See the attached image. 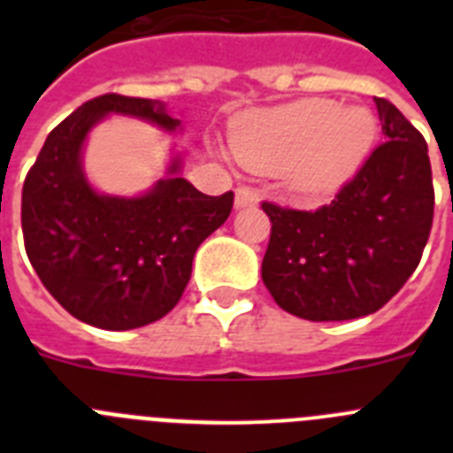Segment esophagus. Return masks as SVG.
<instances>
[{
  "label": "esophagus",
  "mask_w": 453,
  "mask_h": 453,
  "mask_svg": "<svg viewBox=\"0 0 453 453\" xmlns=\"http://www.w3.org/2000/svg\"><path fill=\"white\" fill-rule=\"evenodd\" d=\"M258 203V192L247 186H240L235 190V208H251Z\"/></svg>",
  "instance_id": "obj_1"
}]
</instances>
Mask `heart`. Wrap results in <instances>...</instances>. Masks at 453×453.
<instances>
[{"label":"heart","mask_w":453,"mask_h":453,"mask_svg":"<svg viewBox=\"0 0 453 453\" xmlns=\"http://www.w3.org/2000/svg\"><path fill=\"white\" fill-rule=\"evenodd\" d=\"M376 122L367 108L331 99H299L254 111L231 127V151L254 172H283L302 195H326L347 181L370 154Z\"/></svg>","instance_id":"heart-1"}]
</instances>
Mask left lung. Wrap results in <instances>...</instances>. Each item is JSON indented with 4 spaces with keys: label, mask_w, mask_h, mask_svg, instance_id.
Here are the masks:
<instances>
[{
    "label": "left lung",
    "mask_w": 453,
    "mask_h": 453,
    "mask_svg": "<svg viewBox=\"0 0 453 453\" xmlns=\"http://www.w3.org/2000/svg\"><path fill=\"white\" fill-rule=\"evenodd\" d=\"M386 142L318 211L263 202L272 222L263 283L311 322H342L386 306L419 265L434 224L426 140L395 104L374 97Z\"/></svg>",
    "instance_id": "8db88e82"
}]
</instances>
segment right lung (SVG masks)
Returning <instances> with one entry per match:
<instances>
[{
  "label": "right lung",
  "mask_w": 453,
  "mask_h": 453,
  "mask_svg": "<svg viewBox=\"0 0 453 453\" xmlns=\"http://www.w3.org/2000/svg\"><path fill=\"white\" fill-rule=\"evenodd\" d=\"M108 113H122L174 131L165 106L108 92L81 104L50 135L22 188L24 250L51 297L81 322L127 331L161 319L190 281L195 251L219 229L234 192L203 195L170 177L142 197H108L86 181L81 147Z\"/></svg>",
  "instance_id": "1"
}]
</instances>
